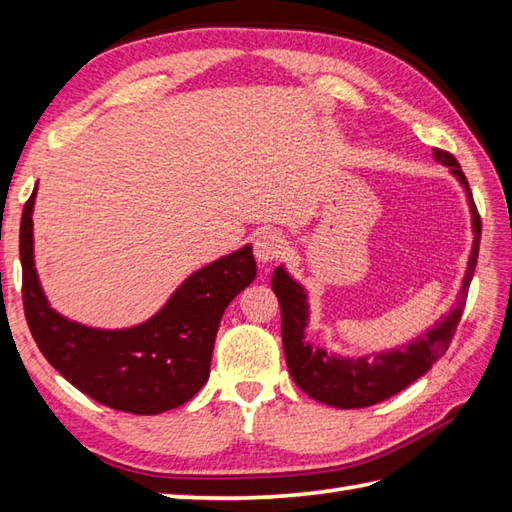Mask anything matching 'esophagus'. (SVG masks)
Instances as JSON below:
<instances>
[{"label":"esophagus","instance_id":"1","mask_svg":"<svg viewBox=\"0 0 512 512\" xmlns=\"http://www.w3.org/2000/svg\"><path fill=\"white\" fill-rule=\"evenodd\" d=\"M253 248H255L257 262L266 266V264H273L275 259H279L281 255H284L286 244H284V239H281L277 233L264 231V233H259L255 237Z\"/></svg>","mask_w":512,"mask_h":512}]
</instances>
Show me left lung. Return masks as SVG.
Masks as SVG:
<instances>
[{"label": "left lung", "mask_w": 512, "mask_h": 512, "mask_svg": "<svg viewBox=\"0 0 512 512\" xmlns=\"http://www.w3.org/2000/svg\"><path fill=\"white\" fill-rule=\"evenodd\" d=\"M433 158L442 162L444 167H449L464 187L471 206L475 239L469 255V266H466L460 295L453 310L440 317L436 325L422 332L418 339L400 345L396 350L374 352L358 358L328 354L323 347H314L310 341H306L310 317L306 290L286 273L284 266L275 268L270 286H273L281 308V339H284L286 363L292 380L310 398L339 409H361L376 405V402H383L409 387L422 374H427L431 365L449 350L475 273L482 220L475 209L469 180L462 173L460 162L444 149H433Z\"/></svg>", "instance_id": "1"}]
</instances>
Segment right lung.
<instances>
[{
	"label": "right lung",
	"mask_w": 512,
	"mask_h": 512,
	"mask_svg": "<svg viewBox=\"0 0 512 512\" xmlns=\"http://www.w3.org/2000/svg\"><path fill=\"white\" fill-rule=\"evenodd\" d=\"M37 187L21 213V297L32 339L46 361L105 407L154 416L198 394L211 372L222 314L255 279L253 246L195 270L160 312L125 330L88 328L61 317L43 295L32 253V209Z\"/></svg>",
	"instance_id": "1"
}]
</instances>
